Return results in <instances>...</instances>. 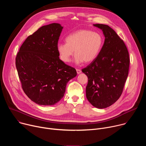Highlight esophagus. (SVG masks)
Segmentation results:
<instances>
[{"instance_id": "1", "label": "esophagus", "mask_w": 146, "mask_h": 146, "mask_svg": "<svg viewBox=\"0 0 146 146\" xmlns=\"http://www.w3.org/2000/svg\"><path fill=\"white\" fill-rule=\"evenodd\" d=\"M76 71H77V74H80V73H81V70L80 69H76Z\"/></svg>"}]
</instances>
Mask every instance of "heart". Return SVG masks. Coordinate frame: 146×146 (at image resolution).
<instances>
[{
    "mask_svg": "<svg viewBox=\"0 0 146 146\" xmlns=\"http://www.w3.org/2000/svg\"><path fill=\"white\" fill-rule=\"evenodd\" d=\"M103 41V37L99 33L89 29H80L66 37V43H58L57 50L61 60L65 62L70 60L74 50L77 64L82 62L90 63L98 56Z\"/></svg>",
    "mask_w": 146,
    "mask_h": 146,
    "instance_id": "1",
    "label": "heart"
}]
</instances>
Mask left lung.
<instances>
[{"label": "left lung", "instance_id": "obj_1", "mask_svg": "<svg viewBox=\"0 0 146 146\" xmlns=\"http://www.w3.org/2000/svg\"><path fill=\"white\" fill-rule=\"evenodd\" d=\"M105 37L96 58L81 70L88 78L86 96L94 107L108 108L121 96L128 76L130 59L123 41L109 26L96 24Z\"/></svg>", "mask_w": 146, "mask_h": 146}]
</instances>
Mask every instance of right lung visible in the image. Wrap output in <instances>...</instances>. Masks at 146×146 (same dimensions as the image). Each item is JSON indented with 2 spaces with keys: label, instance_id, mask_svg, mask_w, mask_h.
Masks as SVG:
<instances>
[{
  "label": "right lung",
  "instance_id": "right-lung-1",
  "mask_svg": "<svg viewBox=\"0 0 146 146\" xmlns=\"http://www.w3.org/2000/svg\"><path fill=\"white\" fill-rule=\"evenodd\" d=\"M63 27L52 23L29 36L15 58V66L22 88L31 100L51 106L64 96L68 81L76 70L61 60L57 50Z\"/></svg>",
  "mask_w": 146,
  "mask_h": 146
}]
</instances>
